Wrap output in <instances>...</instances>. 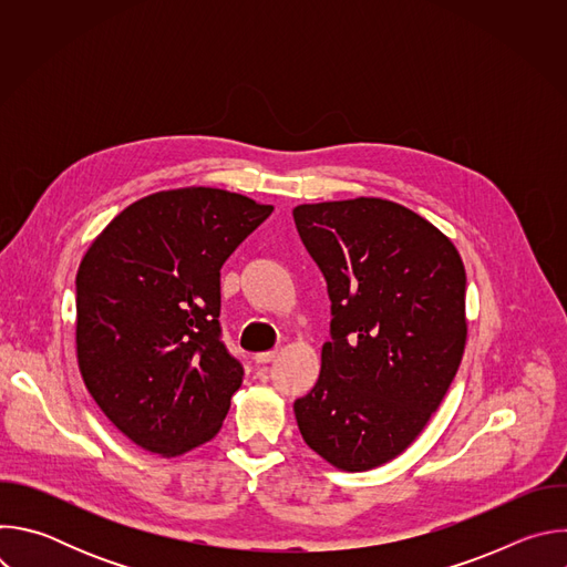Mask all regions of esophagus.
<instances>
[{
	"instance_id": "1",
	"label": "esophagus",
	"mask_w": 567,
	"mask_h": 567,
	"mask_svg": "<svg viewBox=\"0 0 567 567\" xmlns=\"http://www.w3.org/2000/svg\"><path fill=\"white\" fill-rule=\"evenodd\" d=\"M278 350H271V352H260V354H256L254 359H256V363H260V365H267V363H271V361H276L278 359Z\"/></svg>"
}]
</instances>
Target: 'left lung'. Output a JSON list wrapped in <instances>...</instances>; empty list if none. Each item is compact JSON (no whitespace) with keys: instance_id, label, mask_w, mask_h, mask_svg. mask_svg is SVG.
I'll return each instance as SVG.
<instances>
[{"instance_id":"8db88e82","label":"left lung","mask_w":567,"mask_h":567,"mask_svg":"<svg viewBox=\"0 0 567 567\" xmlns=\"http://www.w3.org/2000/svg\"><path fill=\"white\" fill-rule=\"evenodd\" d=\"M293 221L332 300V341L296 422L320 457L368 471L415 442L460 368L464 265L442 230L388 199L302 204Z\"/></svg>"}]
</instances>
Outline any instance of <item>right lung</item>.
Returning <instances> with one entry per match:
<instances>
[{"instance_id":"add662e5","label":"right lung","mask_w":567,"mask_h":567,"mask_svg":"<svg viewBox=\"0 0 567 567\" xmlns=\"http://www.w3.org/2000/svg\"><path fill=\"white\" fill-rule=\"evenodd\" d=\"M274 206L219 188L143 197L75 276L80 374L134 444L182 455L217 435L245 368L219 326V269Z\"/></svg>"}]
</instances>
